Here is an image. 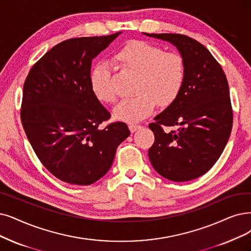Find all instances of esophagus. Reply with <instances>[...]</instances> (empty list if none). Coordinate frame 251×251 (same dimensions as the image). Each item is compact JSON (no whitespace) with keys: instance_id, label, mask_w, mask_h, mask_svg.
I'll list each match as a JSON object with an SVG mask.
<instances>
[{"instance_id":"esophagus-1","label":"esophagus","mask_w":251,"mask_h":251,"mask_svg":"<svg viewBox=\"0 0 251 251\" xmlns=\"http://www.w3.org/2000/svg\"><path fill=\"white\" fill-rule=\"evenodd\" d=\"M141 127H142L141 126H138V125H135V124H129V125H128L129 131H131L132 133H134V132L138 131V129H139V128H141Z\"/></svg>"}]
</instances>
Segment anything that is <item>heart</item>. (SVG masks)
<instances>
[{
    "mask_svg": "<svg viewBox=\"0 0 251 251\" xmlns=\"http://www.w3.org/2000/svg\"><path fill=\"white\" fill-rule=\"evenodd\" d=\"M118 65L138 75L135 98L120 102L113 110L117 120L128 124L141 122L152 113L155 102L162 107L171 105L178 98L185 81V65L182 56L165 52L160 47L143 41H133L115 54ZM94 95L104 103H114L116 95L112 86V73L103 62L96 64L89 75Z\"/></svg>",
    "mask_w": 251,
    "mask_h": 251,
    "instance_id": "b5f03b06",
    "label": "heart"
}]
</instances>
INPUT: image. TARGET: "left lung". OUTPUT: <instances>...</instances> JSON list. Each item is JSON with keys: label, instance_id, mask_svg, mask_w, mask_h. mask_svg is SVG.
<instances>
[{"label": "left lung", "instance_id": "1", "mask_svg": "<svg viewBox=\"0 0 251 251\" xmlns=\"http://www.w3.org/2000/svg\"><path fill=\"white\" fill-rule=\"evenodd\" d=\"M143 35L174 45L185 65L182 91L149 125L154 143L148 157L159 175L189 181L213 167L228 141L233 111L227 80L213 55L195 39L180 34ZM164 125L178 128L165 132Z\"/></svg>", "mask_w": 251, "mask_h": 251}]
</instances>
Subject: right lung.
<instances>
[{"instance_id": "add662e5", "label": "right lung", "mask_w": 251, "mask_h": 251, "mask_svg": "<svg viewBox=\"0 0 251 251\" xmlns=\"http://www.w3.org/2000/svg\"><path fill=\"white\" fill-rule=\"evenodd\" d=\"M120 34L66 40L40 58L25 79V132L40 162L64 182L89 185L102 178L131 134L125 123L99 127L111 115L89 82L93 59Z\"/></svg>"}]
</instances>
